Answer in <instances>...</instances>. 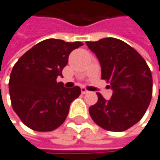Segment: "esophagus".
<instances>
[{
  "label": "esophagus",
  "mask_w": 160,
  "mask_h": 160,
  "mask_svg": "<svg viewBox=\"0 0 160 160\" xmlns=\"http://www.w3.org/2000/svg\"><path fill=\"white\" fill-rule=\"evenodd\" d=\"M81 92L83 93V94H86V93H89L90 92L89 91H87L85 88H81Z\"/></svg>",
  "instance_id": "esophagus-1"
}]
</instances>
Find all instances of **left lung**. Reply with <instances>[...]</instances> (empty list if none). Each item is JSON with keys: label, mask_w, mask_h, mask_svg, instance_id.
Masks as SVG:
<instances>
[{"label": "left lung", "mask_w": 160, "mask_h": 160, "mask_svg": "<svg viewBox=\"0 0 160 160\" xmlns=\"http://www.w3.org/2000/svg\"><path fill=\"white\" fill-rule=\"evenodd\" d=\"M101 66V78L110 83L111 99L99 92L98 101L90 107L92 120L101 128L123 132L143 117L153 93L151 70L141 55L125 42L104 38L87 42Z\"/></svg>", "instance_id": "8db88e82"}]
</instances>
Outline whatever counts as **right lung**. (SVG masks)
<instances>
[{
    "instance_id": "obj_1",
    "label": "right lung",
    "mask_w": 160,
    "mask_h": 160,
    "mask_svg": "<svg viewBox=\"0 0 160 160\" xmlns=\"http://www.w3.org/2000/svg\"><path fill=\"white\" fill-rule=\"evenodd\" d=\"M83 46L48 39L27 51L14 65L9 79V94L14 112L22 123L38 132L61 126L71 102L81 93L79 87L68 89L58 76L68 62L69 53Z\"/></svg>"
}]
</instances>
